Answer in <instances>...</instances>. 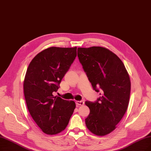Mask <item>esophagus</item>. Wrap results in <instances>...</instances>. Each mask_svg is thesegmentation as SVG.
Masks as SVG:
<instances>
[{
  "label": "esophagus",
  "instance_id": "obj_1",
  "mask_svg": "<svg viewBox=\"0 0 151 151\" xmlns=\"http://www.w3.org/2000/svg\"><path fill=\"white\" fill-rule=\"evenodd\" d=\"M76 104L78 106H83L84 105V101H76Z\"/></svg>",
  "mask_w": 151,
  "mask_h": 151
}]
</instances>
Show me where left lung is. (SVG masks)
<instances>
[{
    "mask_svg": "<svg viewBox=\"0 0 151 151\" xmlns=\"http://www.w3.org/2000/svg\"><path fill=\"white\" fill-rule=\"evenodd\" d=\"M78 57L93 89L101 95L94 102H85L90 109L86 125L96 135H106L115 129L127 110L129 76L118 56L104 47H78Z\"/></svg>",
    "mask_w": 151,
    "mask_h": 151,
    "instance_id": "obj_1",
    "label": "left lung"
}]
</instances>
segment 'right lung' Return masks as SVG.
I'll use <instances>...</instances> for the list:
<instances>
[{"label":"right lung","mask_w":151,"mask_h":151,"mask_svg":"<svg viewBox=\"0 0 151 151\" xmlns=\"http://www.w3.org/2000/svg\"><path fill=\"white\" fill-rule=\"evenodd\" d=\"M76 47H52L37 54L26 73L24 94L32 119L47 134L60 133L68 125L76 107L73 101L54 96V92L76 57Z\"/></svg>","instance_id":"1"}]
</instances>
